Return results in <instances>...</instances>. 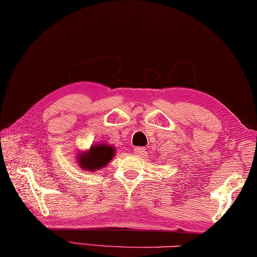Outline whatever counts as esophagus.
Returning a JSON list of instances; mask_svg holds the SVG:
<instances>
[{"instance_id": "obj_1", "label": "esophagus", "mask_w": 257, "mask_h": 257, "mask_svg": "<svg viewBox=\"0 0 257 257\" xmlns=\"http://www.w3.org/2000/svg\"><path fill=\"white\" fill-rule=\"evenodd\" d=\"M145 152V149L143 147H137L134 148V153L137 154V156H142V154Z\"/></svg>"}]
</instances>
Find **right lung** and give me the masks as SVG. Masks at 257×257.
I'll return each instance as SVG.
<instances>
[{
    "mask_svg": "<svg viewBox=\"0 0 257 257\" xmlns=\"http://www.w3.org/2000/svg\"><path fill=\"white\" fill-rule=\"evenodd\" d=\"M114 156L115 149L113 145L98 143L90 147L89 151L81 153L78 157V162L80 168L84 170L95 171L107 166Z\"/></svg>",
    "mask_w": 257,
    "mask_h": 257,
    "instance_id": "1",
    "label": "right lung"
}]
</instances>
